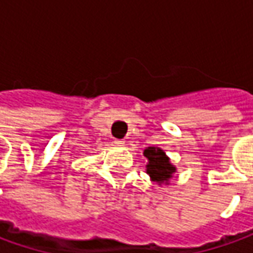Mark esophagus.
Here are the masks:
<instances>
[{
	"label": "esophagus",
	"instance_id": "1",
	"mask_svg": "<svg viewBox=\"0 0 253 253\" xmlns=\"http://www.w3.org/2000/svg\"><path fill=\"white\" fill-rule=\"evenodd\" d=\"M114 143H115L117 146H122V145L125 143V141H124V139H115V141H114Z\"/></svg>",
	"mask_w": 253,
	"mask_h": 253
}]
</instances>
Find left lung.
Listing matches in <instances>:
<instances>
[{"label": "left lung", "mask_w": 253, "mask_h": 253, "mask_svg": "<svg viewBox=\"0 0 253 253\" xmlns=\"http://www.w3.org/2000/svg\"><path fill=\"white\" fill-rule=\"evenodd\" d=\"M143 155L148 158V166H146V171L149 173L152 180L158 181V183H168V180L171 177L174 168L169 163V158L165 155V152L162 151L161 148H146Z\"/></svg>", "instance_id": "left-lung-1"}]
</instances>
